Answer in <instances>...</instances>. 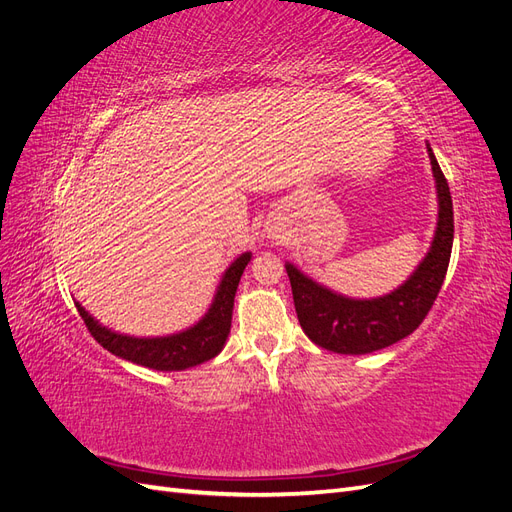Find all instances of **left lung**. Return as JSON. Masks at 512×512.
Masks as SVG:
<instances>
[{"label":"left lung","mask_w":512,"mask_h":512,"mask_svg":"<svg viewBox=\"0 0 512 512\" xmlns=\"http://www.w3.org/2000/svg\"><path fill=\"white\" fill-rule=\"evenodd\" d=\"M433 177L438 183L440 220L427 258L410 280L395 292L371 301L339 297L318 286L292 265H286L292 299L305 335L324 350L339 354H367L408 337L425 320L446 277L453 250V200L446 177L427 147Z\"/></svg>","instance_id":"left-lung-1"}]
</instances>
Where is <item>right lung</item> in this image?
<instances>
[{
  "label": "right lung",
  "mask_w": 512,
  "mask_h": 512,
  "mask_svg": "<svg viewBox=\"0 0 512 512\" xmlns=\"http://www.w3.org/2000/svg\"><path fill=\"white\" fill-rule=\"evenodd\" d=\"M252 254H241L222 277V284L215 294V301L209 309V314L194 324L192 329L168 335V337H153V339H138L108 331L91 318L85 309L76 303L79 316L83 318L87 331L96 342L113 352L121 359L132 361L136 365H143L158 371H179L194 365L205 363L218 354L230 333V318H232V305H235V292L243 269L250 262Z\"/></svg>",
  "instance_id": "right-lung-1"
}]
</instances>
